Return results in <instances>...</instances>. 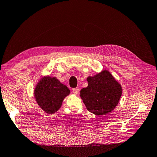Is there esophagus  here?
Segmentation results:
<instances>
[{"label": "esophagus", "mask_w": 157, "mask_h": 157, "mask_svg": "<svg viewBox=\"0 0 157 157\" xmlns=\"http://www.w3.org/2000/svg\"><path fill=\"white\" fill-rule=\"evenodd\" d=\"M73 92L75 94H78V92H79V89L78 88H73Z\"/></svg>", "instance_id": "1"}]
</instances>
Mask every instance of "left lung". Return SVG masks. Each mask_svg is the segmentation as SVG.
Here are the masks:
<instances>
[{"mask_svg":"<svg viewBox=\"0 0 157 157\" xmlns=\"http://www.w3.org/2000/svg\"><path fill=\"white\" fill-rule=\"evenodd\" d=\"M88 86L80 90V96L87 110L101 116L111 113L120 101L121 84L107 69L87 78Z\"/></svg>","mask_w":157,"mask_h":157,"instance_id":"obj_1","label":"left lung"}]
</instances>
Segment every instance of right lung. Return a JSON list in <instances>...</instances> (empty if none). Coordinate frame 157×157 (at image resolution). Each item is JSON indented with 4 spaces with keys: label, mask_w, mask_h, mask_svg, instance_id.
I'll return each instance as SVG.
<instances>
[{
    "label": "right lung",
    "mask_w": 157,
    "mask_h": 157,
    "mask_svg": "<svg viewBox=\"0 0 157 157\" xmlns=\"http://www.w3.org/2000/svg\"><path fill=\"white\" fill-rule=\"evenodd\" d=\"M70 90L56 77L44 76L34 89L36 103L48 114H54L62 105L63 99L70 94Z\"/></svg>",
    "instance_id": "right-lung-1"
}]
</instances>
